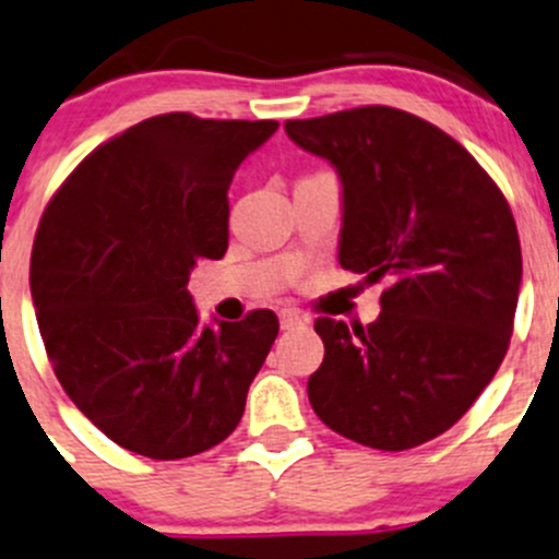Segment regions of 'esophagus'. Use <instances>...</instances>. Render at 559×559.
Listing matches in <instances>:
<instances>
[{"instance_id": "1", "label": "esophagus", "mask_w": 559, "mask_h": 559, "mask_svg": "<svg viewBox=\"0 0 559 559\" xmlns=\"http://www.w3.org/2000/svg\"><path fill=\"white\" fill-rule=\"evenodd\" d=\"M308 324V319H305L302 313H299L297 308H284L281 310V326L284 329H299Z\"/></svg>"}]
</instances>
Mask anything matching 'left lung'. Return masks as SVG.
<instances>
[{
    "instance_id": "obj_1",
    "label": "left lung",
    "mask_w": 559,
    "mask_h": 559,
    "mask_svg": "<svg viewBox=\"0 0 559 559\" xmlns=\"http://www.w3.org/2000/svg\"><path fill=\"white\" fill-rule=\"evenodd\" d=\"M284 128L343 181L340 264L388 281L369 326L316 319L324 364L310 404L358 444L418 448L468 413L509 350L522 281L512 209L455 139L409 111L356 107Z\"/></svg>"
}]
</instances>
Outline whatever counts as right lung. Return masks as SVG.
Returning a JSON list of instances; mask_svg holds the SVG:
<instances>
[{
  "instance_id": "obj_1",
  "label": "right lung",
  "mask_w": 559,
  "mask_h": 559,
  "mask_svg": "<svg viewBox=\"0 0 559 559\" xmlns=\"http://www.w3.org/2000/svg\"><path fill=\"white\" fill-rule=\"evenodd\" d=\"M275 120L150 117L104 141L47 203L32 297L47 358L120 448L179 461L225 442L278 337L273 310L201 326L190 270L227 251V190Z\"/></svg>"
}]
</instances>
